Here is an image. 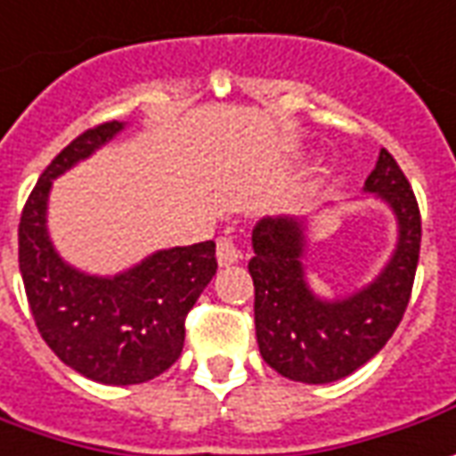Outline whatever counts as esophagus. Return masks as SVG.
Returning a JSON list of instances; mask_svg holds the SVG:
<instances>
[{"instance_id": "1", "label": "esophagus", "mask_w": 456, "mask_h": 456, "mask_svg": "<svg viewBox=\"0 0 456 456\" xmlns=\"http://www.w3.org/2000/svg\"><path fill=\"white\" fill-rule=\"evenodd\" d=\"M240 259H241L240 247L234 244L232 237H219V240H216V262H219L222 267L237 265Z\"/></svg>"}]
</instances>
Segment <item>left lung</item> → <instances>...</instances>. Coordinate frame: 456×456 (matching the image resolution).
I'll list each match as a JSON object with an SVG mask.
<instances>
[{
    "label": "left lung",
    "mask_w": 456,
    "mask_h": 456,
    "mask_svg": "<svg viewBox=\"0 0 456 456\" xmlns=\"http://www.w3.org/2000/svg\"><path fill=\"white\" fill-rule=\"evenodd\" d=\"M364 191L392 207L397 249L377 280L342 299H322L306 284L305 219L267 216L254 227L249 274L256 345L287 379L327 384L349 377L389 342L410 305L422 216L407 176L387 150L379 151Z\"/></svg>",
    "instance_id": "1"
}]
</instances>
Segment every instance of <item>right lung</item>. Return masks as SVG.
I'll use <instances>...</instances> for the list:
<instances>
[{"label":"right lung","instance_id":"right-lung-1","mask_svg":"<svg viewBox=\"0 0 456 456\" xmlns=\"http://www.w3.org/2000/svg\"><path fill=\"white\" fill-rule=\"evenodd\" d=\"M124 129L104 122L69 142L34 184L20 219V272L27 302L49 349L102 384H142L175 364L184 319L216 272L215 241L162 249L114 277L67 265L46 232L52 179Z\"/></svg>","mask_w":456,"mask_h":456}]
</instances>
